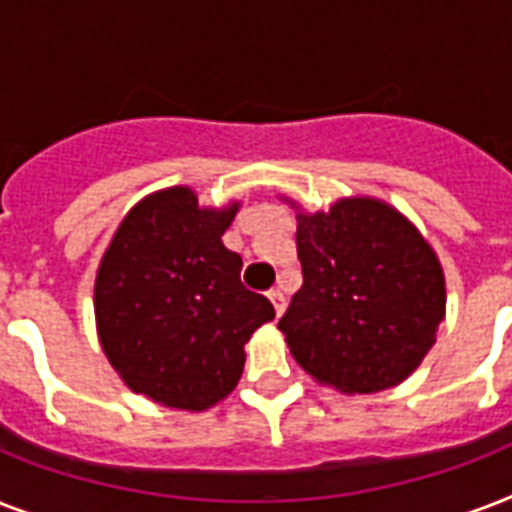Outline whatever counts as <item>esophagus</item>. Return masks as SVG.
<instances>
[{"instance_id": "obj_1", "label": "esophagus", "mask_w": 512, "mask_h": 512, "mask_svg": "<svg viewBox=\"0 0 512 512\" xmlns=\"http://www.w3.org/2000/svg\"><path fill=\"white\" fill-rule=\"evenodd\" d=\"M268 300H271L276 316H281V313H284V295H281L279 289H271V292H268Z\"/></svg>"}]
</instances>
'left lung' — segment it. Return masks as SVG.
Wrapping results in <instances>:
<instances>
[{
    "label": "left lung",
    "mask_w": 512,
    "mask_h": 512,
    "mask_svg": "<svg viewBox=\"0 0 512 512\" xmlns=\"http://www.w3.org/2000/svg\"><path fill=\"white\" fill-rule=\"evenodd\" d=\"M297 212V289L279 329L313 380L345 396L396 388L422 364L446 316L436 249L393 204L345 196Z\"/></svg>",
    "instance_id": "1"
}]
</instances>
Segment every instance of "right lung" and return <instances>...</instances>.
Wrapping results in <instances>:
<instances>
[{
	"instance_id": "obj_1",
	"label": "right lung",
	"mask_w": 512,
	"mask_h": 512,
	"mask_svg": "<svg viewBox=\"0 0 512 512\" xmlns=\"http://www.w3.org/2000/svg\"><path fill=\"white\" fill-rule=\"evenodd\" d=\"M241 201L199 204L188 185L148 193L124 215L95 276V327L132 393L204 412L244 372V345L276 316L241 287V257L223 244Z\"/></svg>"
}]
</instances>
